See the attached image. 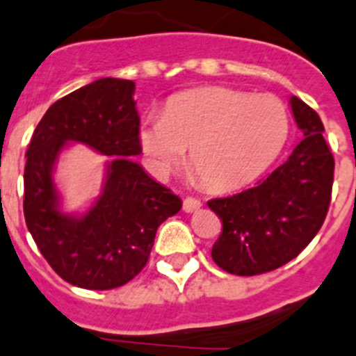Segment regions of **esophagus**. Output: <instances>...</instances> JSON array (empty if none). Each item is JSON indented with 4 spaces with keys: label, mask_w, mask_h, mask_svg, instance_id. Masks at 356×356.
I'll list each match as a JSON object with an SVG mask.
<instances>
[{
    "label": "esophagus",
    "mask_w": 356,
    "mask_h": 356,
    "mask_svg": "<svg viewBox=\"0 0 356 356\" xmlns=\"http://www.w3.org/2000/svg\"><path fill=\"white\" fill-rule=\"evenodd\" d=\"M202 207L200 200H197V198H184V202H182V209H184V212H195L198 211V209Z\"/></svg>",
    "instance_id": "34e87169"
}]
</instances>
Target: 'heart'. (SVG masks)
Segmentation results:
<instances>
[{"instance_id":"heart-1","label":"heart","mask_w":356,"mask_h":356,"mask_svg":"<svg viewBox=\"0 0 356 356\" xmlns=\"http://www.w3.org/2000/svg\"><path fill=\"white\" fill-rule=\"evenodd\" d=\"M288 135L290 118L281 99L214 86L172 98L161 119L142 122L138 144L158 177H167L188 151L189 167L207 188L232 191L257 181Z\"/></svg>"}]
</instances>
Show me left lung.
Returning <instances> with one entry per match:
<instances>
[{"instance_id": "8db88e82", "label": "left lung", "mask_w": 356, "mask_h": 356, "mask_svg": "<svg viewBox=\"0 0 356 356\" xmlns=\"http://www.w3.org/2000/svg\"><path fill=\"white\" fill-rule=\"evenodd\" d=\"M290 105L304 140L286 163L254 188L207 202L223 223L212 260L230 274L257 275L283 267L313 241L327 218L335 163L323 122L297 96Z\"/></svg>"}]
</instances>
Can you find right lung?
<instances>
[{
    "label": "right lung",
    "mask_w": 356,
    "mask_h": 356,
    "mask_svg": "<svg viewBox=\"0 0 356 356\" xmlns=\"http://www.w3.org/2000/svg\"><path fill=\"white\" fill-rule=\"evenodd\" d=\"M133 92L135 82L111 77L70 92L49 107L26 152L29 234L56 274L86 290H112L131 281L147 264L159 225L182 207L177 195L133 161L142 152ZM70 141L113 156L102 195L82 216L58 211L51 177Z\"/></svg>",
    "instance_id": "add662e5"
}]
</instances>
